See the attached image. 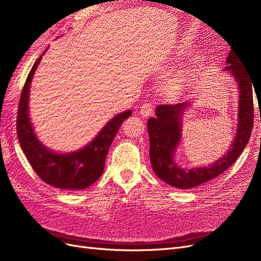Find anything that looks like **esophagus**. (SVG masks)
Segmentation results:
<instances>
[{"label":"esophagus","instance_id":"34e87169","mask_svg":"<svg viewBox=\"0 0 261 261\" xmlns=\"http://www.w3.org/2000/svg\"><path fill=\"white\" fill-rule=\"evenodd\" d=\"M153 112V106L151 103H145L144 106H141L139 110V114L144 117L150 116Z\"/></svg>","mask_w":261,"mask_h":261}]
</instances>
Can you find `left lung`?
I'll return each mask as SVG.
<instances>
[{
	"mask_svg": "<svg viewBox=\"0 0 261 261\" xmlns=\"http://www.w3.org/2000/svg\"><path fill=\"white\" fill-rule=\"evenodd\" d=\"M225 64L223 70L232 75L239 86V123L233 144L219 160L208 167L184 169L173 159L181 139V116L191 102L158 106L155 116L147 122L152 170L158 177L171 186L189 189L219 176L239 159L248 143L254 124L252 76L235 50L228 53Z\"/></svg>",
	"mask_w": 261,
	"mask_h": 261,
	"instance_id": "left-lung-1",
	"label": "left lung"
}]
</instances>
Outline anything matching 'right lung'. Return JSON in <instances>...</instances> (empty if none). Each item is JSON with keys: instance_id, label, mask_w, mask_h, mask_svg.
<instances>
[{"instance_id": "right-lung-1", "label": "right lung", "mask_w": 261, "mask_h": 261, "mask_svg": "<svg viewBox=\"0 0 261 261\" xmlns=\"http://www.w3.org/2000/svg\"><path fill=\"white\" fill-rule=\"evenodd\" d=\"M42 55H40V58L30 69L20 94L17 113L18 141L31 168L46 184L68 191L85 189L92 185L102 175L109 148L118 128L126 118L130 116L132 111L127 110L115 115L107 123L90 144L77 151L69 153L53 152L52 150L44 147L37 138L33 125L30 123L28 111L30 84Z\"/></svg>"}]
</instances>
